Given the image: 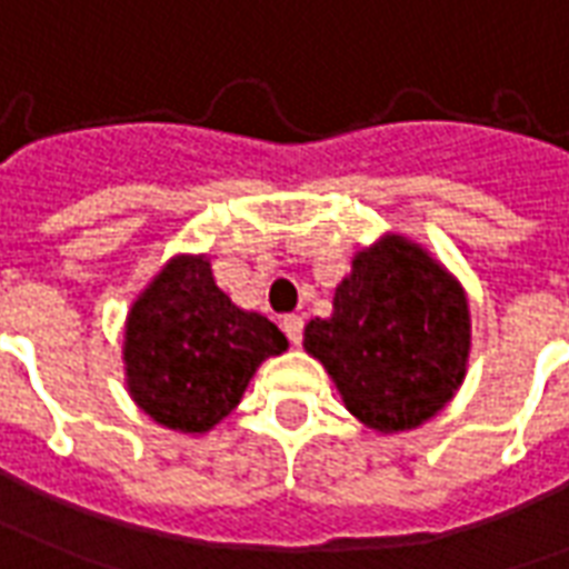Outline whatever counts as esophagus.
<instances>
[{"label": "esophagus", "mask_w": 569, "mask_h": 569, "mask_svg": "<svg viewBox=\"0 0 569 569\" xmlns=\"http://www.w3.org/2000/svg\"><path fill=\"white\" fill-rule=\"evenodd\" d=\"M283 331H286V338L292 340V343H301V331H305V319L298 317V313H289V317H283Z\"/></svg>", "instance_id": "1"}]
</instances>
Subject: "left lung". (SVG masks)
<instances>
[{
	"mask_svg": "<svg viewBox=\"0 0 569 569\" xmlns=\"http://www.w3.org/2000/svg\"><path fill=\"white\" fill-rule=\"evenodd\" d=\"M305 349L343 407L380 435L413 431L456 398L470 361L465 286L422 243L386 231L361 247L331 317L305 326Z\"/></svg>",
	"mask_w": 569,
	"mask_h": 569,
	"instance_id": "left-lung-1",
	"label": "left lung"
}]
</instances>
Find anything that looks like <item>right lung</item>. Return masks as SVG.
<instances>
[{
    "label": "right lung",
    "instance_id": "1",
    "mask_svg": "<svg viewBox=\"0 0 569 569\" xmlns=\"http://www.w3.org/2000/svg\"><path fill=\"white\" fill-rule=\"evenodd\" d=\"M289 340L222 292L204 252L171 256L126 313V389L156 425L208 435L241 403L252 373Z\"/></svg>",
    "mask_w": 569,
    "mask_h": 569
}]
</instances>
